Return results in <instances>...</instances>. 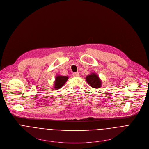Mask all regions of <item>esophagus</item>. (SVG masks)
<instances>
[{
  "instance_id": "esophagus-1",
  "label": "esophagus",
  "mask_w": 149,
  "mask_h": 149,
  "mask_svg": "<svg viewBox=\"0 0 149 149\" xmlns=\"http://www.w3.org/2000/svg\"><path fill=\"white\" fill-rule=\"evenodd\" d=\"M72 75L74 77H78L79 76V74L78 72H74V73L72 74Z\"/></svg>"
}]
</instances>
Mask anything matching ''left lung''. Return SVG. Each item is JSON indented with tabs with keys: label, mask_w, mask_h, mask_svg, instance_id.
<instances>
[{
	"label": "left lung",
	"mask_w": 149,
	"mask_h": 149,
	"mask_svg": "<svg viewBox=\"0 0 149 149\" xmlns=\"http://www.w3.org/2000/svg\"><path fill=\"white\" fill-rule=\"evenodd\" d=\"M86 82L93 88H99L102 86V82L98 75L95 73H92L86 77Z\"/></svg>",
	"instance_id": "8db88e82"
}]
</instances>
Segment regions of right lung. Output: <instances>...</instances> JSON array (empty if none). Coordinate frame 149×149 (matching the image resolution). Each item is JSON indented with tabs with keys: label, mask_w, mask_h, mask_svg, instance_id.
Here are the masks:
<instances>
[{
	"label": "right lung",
	"mask_w": 149,
	"mask_h": 149,
	"mask_svg": "<svg viewBox=\"0 0 149 149\" xmlns=\"http://www.w3.org/2000/svg\"><path fill=\"white\" fill-rule=\"evenodd\" d=\"M68 79V77L67 76H61V75H57L56 77L55 82H54V89H60L67 81Z\"/></svg>",
	"instance_id": "obj_1"
}]
</instances>
